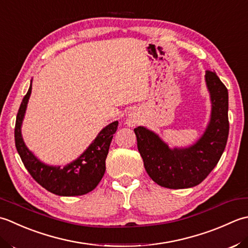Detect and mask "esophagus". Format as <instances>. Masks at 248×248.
Wrapping results in <instances>:
<instances>
[{
	"instance_id": "34e87169",
	"label": "esophagus",
	"mask_w": 248,
	"mask_h": 248,
	"mask_svg": "<svg viewBox=\"0 0 248 248\" xmlns=\"http://www.w3.org/2000/svg\"><path fill=\"white\" fill-rule=\"evenodd\" d=\"M129 123H130V124H133V123H135V120H134L133 118H130V119H129Z\"/></svg>"
}]
</instances>
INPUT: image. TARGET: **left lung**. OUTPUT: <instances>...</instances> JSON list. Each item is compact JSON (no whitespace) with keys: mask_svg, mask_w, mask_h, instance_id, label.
<instances>
[{"mask_svg":"<svg viewBox=\"0 0 248 248\" xmlns=\"http://www.w3.org/2000/svg\"><path fill=\"white\" fill-rule=\"evenodd\" d=\"M205 81L212 100L211 122L196 144L170 150L153 131L141 126L134 129L146 172L163 187L180 189L200 184L223 155L229 135L228 90L215 72L206 70Z\"/></svg>","mask_w":248,"mask_h":248,"instance_id":"left-lung-1","label":"left lung"}]
</instances>
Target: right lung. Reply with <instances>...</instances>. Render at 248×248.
Returning a JSON list of instances; mask_svg holds the SVG:
<instances>
[{
    "label": "right lung",
    "instance_id": "obj_1",
    "mask_svg": "<svg viewBox=\"0 0 248 248\" xmlns=\"http://www.w3.org/2000/svg\"><path fill=\"white\" fill-rule=\"evenodd\" d=\"M31 91L32 84L20 105L15 125V143L24 167L32 178L50 193L66 197L90 193L98 185L105 173L106 158L119 122L115 121L106 126L88 150L74 163L63 168L47 166L30 152L21 137V123Z\"/></svg>",
    "mask_w": 248,
    "mask_h": 248
}]
</instances>
